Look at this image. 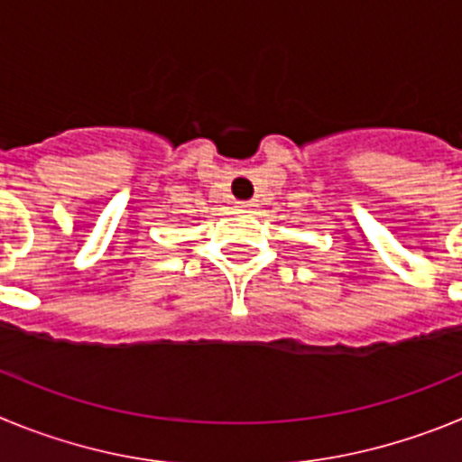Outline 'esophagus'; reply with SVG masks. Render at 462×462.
<instances>
[{
	"instance_id": "34e87169",
	"label": "esophagus",
	"mask_w": 462,
	"mask_h": 462,
	"mask_svg": "<svg viewBox=\"0 0 462 462\" xmlns=\"http://www.w3.org/2000/svg\"><path fill=\"white\" fill-rule=\"evenodd\" d=\"M236 208H238V210H243V212H252L256 208V203L254 201H238V203H236Z\"/></svg>"
}]
</instances>
